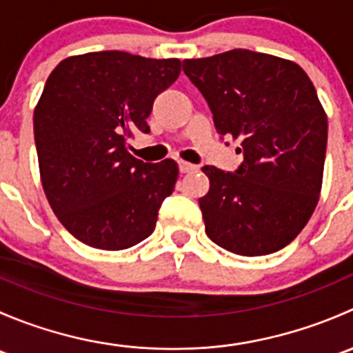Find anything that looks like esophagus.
Returning a JSON list of instances; mask_svg holds the SVG:
<instances>
[{"mask_svg":"<svg viewBox=\"0 0 353 353\" xmlns=\"http://www.w3.org/2000/svg\"><path fill=\"white\" fill-rule=\"evenodd\" d=\"M179 170L183 174H188V172H194V170H198V167L193 165V163L184 162V160H181V162H179Z\"/></svg>","mask_w":353,"mask_h":353,"instance_id":"1","label":"esophagus"}]
</instances>
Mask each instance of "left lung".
<instances>
[{
  "label": "left lung",
  "instance_id": "8db88e82",
  "mask_svg": "<svg viewBox=\"0 0 353 353\" xmlns=\"http://www.w3.org/2000/svg\"><path fill=\"white\" fill-rule=\"evenodd\" d=\"M183 70L213 114L220 137L241 140L236 172L203 167L210 190L199 198L206 236L241 256L285 248L319 201L328 117L297 63L232 49L184 59Z\"/></svg>",
  "mask_w": 353,
  "mask_h": 353
}]
</instances>
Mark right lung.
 <instances>
[{"instance_id": "add662e5", "label": "right lung", "mask_w": 353, "mask_h": 353, "mask_svg": "<svg viewBox=\"0 0 353 353\" xmlns=\"http://www.w3.org/2000/svg\"><path fill=\"white\" fill-rule=\"evenodd\" d=\"M179 59L123 51L63 59L34 110V138L46 198L65 229L90 248L121 251L155 230L179 167L128 152L134 131L150 133L157 95L177 80Z\"/></svg>"}]
</instances>
